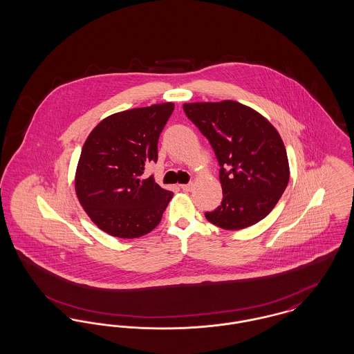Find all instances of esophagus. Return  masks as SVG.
<instances>
[{"label": "esophagus", "instance_id": "1", "mask_svg": "<svg viewBox=\"0 0 354 354\" xmlns=\"http://www.w3.org/2000/svg\"><path fill=\"white\" fill-rule=\"evenodd\" d=\"M180 188H182L183 191H187V192H188V191H191V189L194 188V183L191 182V183H187V185H180Z\"/></svg>", "mask_w": 354, "mask_h": 354}]
</instances>
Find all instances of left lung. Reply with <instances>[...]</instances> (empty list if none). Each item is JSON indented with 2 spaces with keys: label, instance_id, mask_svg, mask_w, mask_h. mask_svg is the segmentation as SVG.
Returning <instances> with one entry per match:
<instances>
[{
  "label": "left lung",
  "instance_id": "obj_1",
  "mask_svg": "<svg viewBox=\"0 0 354 354\" xmlns=\"http://www.w3.org/2000/svg\"><path fill=\"white\" fill-rule=\"evenodd\" d=\"M209 142L219 163L223 201L205 218L224 230H243L264 219L289 182L286 146L276 129L235 101L183 104Z\"/></svg>",
  "mask_w": 354,
  "mask_h": 354
}]
</instances>
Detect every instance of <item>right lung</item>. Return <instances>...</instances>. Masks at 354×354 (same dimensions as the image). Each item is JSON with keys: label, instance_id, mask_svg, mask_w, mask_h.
<instances>
[{"label": "right lung", "instance_id": "obj_1", "mask_svg": "<svg viewBox=\"0 0 354 354\" xmlns=\"http://www.w3.org/2000/svg\"><path fill=\"white\" fill-rule=\"evenodd\" d=\"M174 111L159 103L113 114L90 133L75 174V191L91 220L109 235L134 239L160 223L172 192L143 179L158 160V140Z\"/></svg>", "mask_w": 354, "mask_h": 354}]
</instances>
